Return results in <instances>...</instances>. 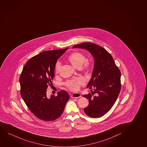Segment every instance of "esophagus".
<instances>
[{
	"instance_id": "obj_1",
	"label": "esophagus",
	"mask_w": 147,
	"mask_h": 147,
	"mask_svg": "<svg viewBox=\"0 0 147 147\" xmlns=\"http://www.w3.org/2000/svg\"><path fill=\"white\" fill-rule=\"evenodd\" d=\"M81 97V95L79 93H74L71 95V97L74 98H78Z\"/></svg>"
}]
</instances>
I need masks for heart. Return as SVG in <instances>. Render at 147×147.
Wrapping results in <instances>:
<instances>
[{"mask_svg":"<svg viewBox=\"0 0 147 147\" xmlns=\"http://www.w3.org/2000/svg\"><path fill=\"white\" fill-rule=\"evenodd\" d=\"M67 60L76 68L81 69L84 71H88L91 66L90 61L86 59L84 54L79 52H76L71 54L67 58ZM61 67V62L58 61L55 65V72L59 73ZM84 84V80L81 78L68 80L65 82V86L69 89L73 91H77L80 88V86Z\"/></svg>","mask_w":147,"mask_h":147,"instance_id":"b5f03b06","label":"heart"}]
</instances>
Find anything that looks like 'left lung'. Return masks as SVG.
Returning <instances> with one entry per match:
<instances>
[{
  "mask_svg": "<svg viewBox=\"0 0 147 147\" xmlns=\"http://www.w3.org/2000/svg\"><path fill=\"white\" fill-rule=\"evenodd\" d=\"M84 49L94 59L91 79L87 88L93 92L83 96L89 100L84 113L90 117L99 118L107 113L117 100L121 90V73L111 55L103 47L90 42L75 45L73 48ZM96 93L95 96L93 94Z\"/></svg>",
  "mask_w": 147,
  "mask_h": 147,
  "instance_id": "obj_1",
  "label": "left lung"
}]
</instances>
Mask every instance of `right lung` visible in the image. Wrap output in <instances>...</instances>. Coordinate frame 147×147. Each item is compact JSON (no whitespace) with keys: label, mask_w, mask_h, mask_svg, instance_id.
Masks as SVG:
<instances>
[{"label":"right lung","mask_w":147,"mask_h":147,"mask_svg":"<svg viewBox=\"0 0 147 147\" xmlns=\"http://www.w3.org/2000/svg\"><path fill=\"white\" fill-rule=\"evenodd\" d=\"M67 49L46 51L34 56L21 74V96L32 113L42 120L53 121L60 117L69 98L65 90L59 91L56 96L48 97L46 93L52 84L57 60Z\"/></svg>","instance_id":"1"}]
</instances>
